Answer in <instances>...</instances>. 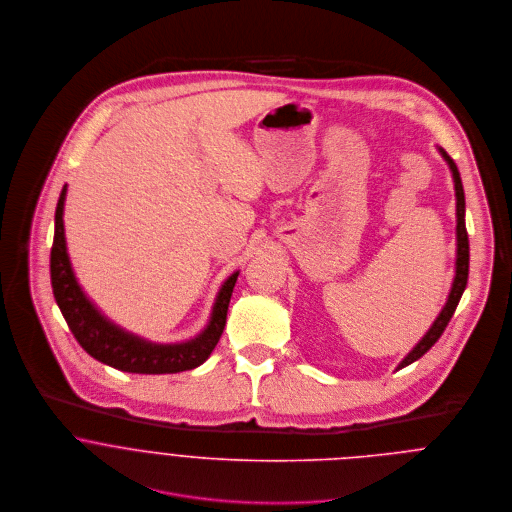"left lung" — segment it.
I'll use <instances>...</instances> for the list:
<instances>
[{
  "label": "left lung",
  "instance_id": "obj_1",
  "mask_svg": "<svg viewBox=\"0 0 512 512\" xmlns=\"http://www.w3.org/2000/svg\"><path fill=\"white\" fill-rule=\"evenodd\" d=\"M437 151L441 153V157L445 159V163L449 165V171L453 174V184H455V200H457V256H455V278L447 296V302L443 306V310L439 312V316L435 318V322L431 324V328L425 332V336L415 343V347L401 359V363L397 365V369L411 365L413 361H417L419 357H423L433 345L435 341L441 338V334L445 332L449 320L453 318L459 300L467 288V278H469V236H467V228H465V190H463V182H461V174L455 165V161L447 155L445 149L437 147Z\"/></svg>",
  "mask_w": 512,
  "mask_h": 512
}]
</instances>
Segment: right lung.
Masks as SVG:
<instances>
[{"mask_svg": "<svg viewBox=\"0 0 512 512\" xmlns=\"http://www.w3.org/2000/svg\"><path fill=\"white\" fill-rule=\"evenodd\" d=\"M67 184L63 186L57 208H55V234L51 248V286L55 302L75 336L79 345L97 361L111 365L119 371L129 373H178L186 369H194L202 365L216 343L222 336L226 324V312L230 304V296L234 284L238 280V270L232 272L220 286L216 300L212 304L210 320L200 334L194 338L174 343H159V341L141 338L115 322H111L95 302L83 292L67 252L65 240V210Z\"/></svg>", "mask_w": 512, "mask_h": 512, "instance_id": "add662e5", "label": "right lung"}]
</instances>
